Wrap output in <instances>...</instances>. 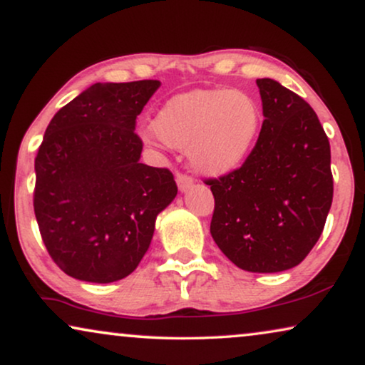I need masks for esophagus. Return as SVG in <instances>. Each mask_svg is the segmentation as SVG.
<instances>
[{
	"label": "esophagus",
	"instance_id": "esophagus-1",
	"mask_svg": "<svg viewBox=\"0 0 365 365\" xmlns=\"http://www.w3.org/2000/svg\"><path fill=\"white\" fill-rule=\"evenodd\" d=\"M177 185H178V190H180L182 193H185V192H188L190 188H192L193 180L190 177H187V175H182V173H178V175H177Z\"/></svg>",
	"mask_w": 365,
	"mask_h": 365
}]
</instances>
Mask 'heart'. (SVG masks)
I'll list each match as a JSON object with an SVG mask.
<instances>
[{"mask_svg":"<svg viewBox=\"0 0 365 365\" xmlns=\"http://www.w3.org/2000/svg\"><path fill=\"white\" fill-rule=\"evenodd\" d=\"M261 127L253 97L233 89H195L177 94L153 119L148 142L157 137L172 148H187L190 167L203 177L220 178L238 170L248 158Z\"/></svg>","mask_w":365,"mask_h":365,"instance_id":"heart-1","label":"heart"}]
</instances>
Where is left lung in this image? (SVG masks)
Segmentation results:
<instances>
[{
    "mask_svg": "<svg viewBox=\"0 0 365 365\" xmlns=\"http://www.w3.org/2000/svg\"><path fill=\"white\" fill-rule=\"evenodd\" d=\"M258 142L238 170L208 180L215 243L238 268L279 273L306 258L332 203L331 147L316 112L278 81L256 79Z\"/></svg>",
    "mask_w": 365,
    "mask_h": 365,
    "instance_id": "left-lung-1",
    "label": "left lung"
}]
</instances>
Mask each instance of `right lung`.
I'll use <instances>...</instances> for the list:
<instances>
[{"label": "right lung", "mask_w": 365, "mask_h": 365, "mask_svg": "<svg viewBox=\"0 0 365 365\" xmlns=\"http://www.w3.org/2000/svg\"><path fill=\"white\" fill-rule=\"evenodd\" d=\"M160 81L97 82L49 122L34 160V215L54 263L87 283L137 268L157 215L177 197L167 168L140 163L135 119Z\"/></svg>", "instance_id": "add662e5"}]
</instances>
